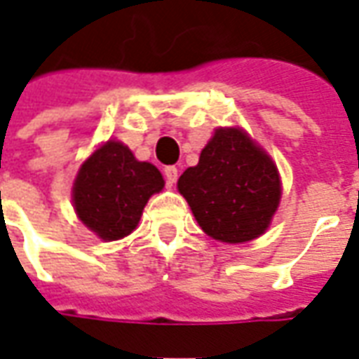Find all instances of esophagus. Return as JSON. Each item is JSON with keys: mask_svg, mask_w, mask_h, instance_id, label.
<instances>
[{"mask_svg": "<svg viewBox=\"0 0 359 359\" xmlns=\"http://www.w3.org/2000/svg\"><path fill=\"white\" fill-rule=\"evenodd\" d=\"M163 175L165 179H167V184H175L177 182V179H179V169L175 167V165H169V167H165L163 169Z\"/></svg>", "mask_w": 359, "mask_h": 359, "instance_id": "esophagus-1", "label": "esophagus"}]
</instances>
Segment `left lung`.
<instances>
[{
	"instance_id": "1",
	"label": "left lung",
	"mask_w": 359,
	"mask_h": 359,
	"mask_svg": "<svg viewBox=\"0 0 359 359\" xmlns=\"http://www.w3.org/2000/svg\"><path fill=\"white\" fill-rule=\"evenodd\" d=\"M177 187L203 233L229 244L264 234L280 200L277 167L241 128L215 130Z\"/></svg>"
}]
</instances>
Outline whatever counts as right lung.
<instances>
[{"instance_id":"add662e5","label":"right lung","mask_w":359,"mask_h":359,"mask_svg":"<svg viewBox=\"0 0 359 359\" xmlns=\"http://www.w3.org/2000/svg\"><path fill=\"white\" fill-rule=\"evenodd\" d=\"M157 167L138 161L121 142H107L84 161L73 187L76 215L103 241H118L140 221L149 196L163 188Z\"/></svg>"}]
</instances>
